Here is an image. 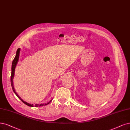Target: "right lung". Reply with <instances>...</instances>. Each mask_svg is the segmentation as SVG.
Listing matches in <instances>:
<instances>
[{
	"label": "right lung",
	"instance_id": "obj_1",
	"mask_svg": "<svg viewBox=\"0 0 130 130\" xmlns=\"http://www.w3.org/2000/svg\"><path fill=\"white\" fill-rule=\"evenodd\" d=\"M20 48H19V49H18L17 51V54H16V56L15 57V58H14V59H13V62H12V72H11V86H12V89L13 90L14 93L15 94V95L17 96V97L20 99L21 101L24 103L25 104H26V105H27L28 106H29V107H33V104H29V103H28L27 102H25L23 100H22V99H21V98L18 95V94L16 93L15 89H14V86H13V78H14V72H15V67L17 66V64L18 63V60H19V55H20ZM51 100H50V101L47 103H43V104H36L34 106L35 107H41V106H44V105H46L48 104H49L51 102Z\"/></svg>",
	"mask_w": 130,
	"mask_h": 130
}]
</instances>
